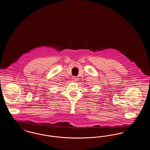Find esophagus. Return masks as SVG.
Listing matches in <instances>:
<instances>
[{
  "instance_id": "34e87169",
  "label": "esophagus",
  "mask_w": 150,
  "mask_h": 150,
  "mask_svg": "<svg viewBox=\"0 0 150 150\" xmlns=\"http://www.w3.org/2000/svg\"><path fill=\"white\" fill-rule=\"evenodd\" d=\"M71 80H72V81H73V82H77V81H78V79H77V77L73 76V77H72V79H71Z\"/></svg>"
}]
</instances>
